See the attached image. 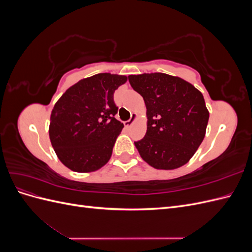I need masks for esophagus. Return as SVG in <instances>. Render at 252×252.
Segmentation results:
<instances>
[{
  "label": "esophagus",
  "mask_w": 252,
  "mask_h": 252,
  "mask_svg": "<svg viewBox=\"0 0 252 252\" xmlns=\"http://www.w3.org/2000/svg\"><path fill=\"white\" fill-rule=\"evenodd\" d=\"M135 119H136V114L135 113H133L132 114V116H131V118L130 119H129L128 121H126L125 122V123H124V125H125V127H130L133 123H134V121H135Z\"/></svg>",
  "instance_id": "esophagus-1"
}]
</instances>
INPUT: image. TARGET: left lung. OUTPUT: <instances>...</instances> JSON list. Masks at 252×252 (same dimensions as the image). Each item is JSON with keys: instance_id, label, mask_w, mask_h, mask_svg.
Here are the masks:
<instances>
[{"instance_id": "left-lung-1", "label": "left lung", "mask_w": 252, "mask_h": 252, "mask_svg": "<svg viewBox=\"0 0 252 252\" xmlns=\"http://www.w3.org/2000/svg\"><path fill=\"white\" fill-rule=\"evenodd\" d=\"M147 108V132L134 142L145 162L156 169L185 165L204 140L209 112L203 94L178 77L155 72L129 75Z\"/></svg>"}]
</instances>
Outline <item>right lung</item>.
<instances>
[{"mask_svg": "<svg viewBox=\"0 0 252 252\" xmlns=\"http://www.w3.org/2000/svg\"><path fill=\"white\" fill-rule=\"evenodd\" d=\"M125 75L98 73L68 88L52 109L49 138L60 161L77 172L100 169L109 161L124 125L114 116L113 94Z\"/></svg>", "mask_w": 252, "mask_h": 252, "instance_id": "right-lung-1", "label": "right lung"}]
</instances>
